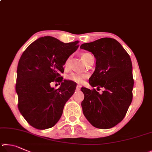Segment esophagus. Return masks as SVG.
Here are the masks:
<instances>
[{
	"label": "esophagus",
	"instance_id": "1",
	"mask_svg": "<svg viewBox=\"0 0 152 152\" xmlns=\"http://www.w3.org/2000/svg\"><path fill=\"white\" fill-rule=\"evenodd\" d=\"M80 89H81V86H80V85H77V87H76V91H79Z\"/></svg>",
	"mask_w": 152,
	"mask_h": 152
}]
</instances>
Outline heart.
I'll use <instances>...</instances> for the list:
<instances>
[{"instance_id": "obj_1", "label": "heart", "mask_w": 152, "mask_h": 152, "mask_svg": "<svg viewBox=\"0 0 152 152\" xmlns=\"http://www.w3.org/2000/svg\"><path fill=\"white\" fill-rule=\"evenodd\" d=\"M90 56H91V55L89 54V53H84L81 55V59L83 60V61L85 63L86 62L87 58L89 57H90ZM68 62H69V59L66 60V65L68 63ZM86 76L85 75L72 73L67 77V79L71 81L76 82V83H82V82L84 81V79H86Z\"/></svg>"}]
</instances>
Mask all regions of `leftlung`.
Returning a JSON list of instances; mask_svg holds the SVG:
<instances>
[{
	"instance_id": "obj_1",
	"label": "left lung",
	"mask_w": 152,
	"mask_h": 152,
	"mask_svg": "<svg viewBox=\"0 0 152 152\" xmlns=\"http://www.w3.org/2000/svg\"><path fill=\"white\" fill-rule=\"evenodd\" d=\"M96 59L95 69L89 79L90 86L103 87L96 90L81 87L84 99L81 107L85 117L93 126L110 129L123 120L132 101L134 79L132 63L121 45L111 38H102L81 45Z\"/></svg>"
}]
</instances>
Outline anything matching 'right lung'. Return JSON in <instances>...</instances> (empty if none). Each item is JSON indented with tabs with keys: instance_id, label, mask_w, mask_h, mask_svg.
<instances>
[{
	"instance_id": "obj_1",
	"label": "right lung",
	"mask_w": 152,
	"mask_h": 152,
	"mask_svg": "<svg viewBox=\"0 0 152 152\" xmlns=\"http://www.w3.org/2000/svg\"><path fill=\"white\" fill-rule=\"evenodd\" d=\"M79 41L64 43L46 36L34 41L26 48L18 61L16 92L21 115L38 129L52 127L59 120L66 102L76 89L72 81L63 80L69 56L79 47ZM54 80L61 82L59 88L50 87Z\"/></svg>"
}]
</instances>
